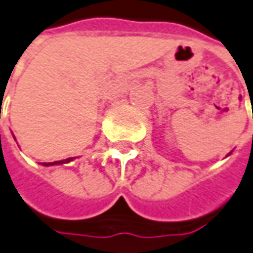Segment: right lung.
<instances>
[{
	"label": "right lung",
	"mask_w": 253,
	"mask_h": 253,
	"mask_svg": "<svg viewBox=\"0 0 253 253\" xmlns=\"http://www.w3.org/2000/svg\"><path fill=\"white\" fill-rule=\"evenodd\" d=\"M73 161V158H68V159H63V161H56V162H45L42 163L44 166H54V165H62V163H68V162H72Z\"/></svg>",
	"instance_id": "add662e5"
}]
</instances>
